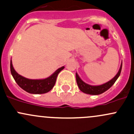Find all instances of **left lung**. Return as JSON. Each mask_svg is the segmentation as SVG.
I'll list each match as a JSON object with an SVG mask.
<instances>
[{
	"mask_svg": "<svg viewBox=\"0 0 134 134\" xmlns=\"http://www.w3.org/2000/svg\"><path fill=\"white\" fill-rule=\"evenodd\" d=\"M121 69L122 62L121 64L120 68H119V71H118L116 75L112 80H110V81L99 85H89V84L84 82L81 80V78L79 76L78 73L76 72V78L77 84H78V86L80 91H82L83 92L87 94H91V95H99V94H102V93L105 92V91H107L108 89H109L114 84L115 81L118 80V78L120 76L121 72Z\"/></svg>",
	"mask_w": 134,
	"mask_h": 134,
	"instance_id": "obj_1",
	"label": "left lung"
}]
</instances>
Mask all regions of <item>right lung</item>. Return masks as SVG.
<instances>
[{
    "label": "right lung",
    "mask_w": 134,
    "mask_h": 134,
    "mask_svg": "<svg viewBox=\"0 0 134 134\" xmlns=\"http://www.w3.org/2000/svg\"><path fill=\"white\" fill-rule=\"evenodd\" d=\"M65 68L64 66L60 67L50 76L44 79H29L20 75L16 72L13 66L12 61L10 62L11 75L16 83L26 92L33 94H45L49 92L55 85L56 80L60 72Z\"/></svg>",
    "instance_id": "obj_1"
}]
</instances>
